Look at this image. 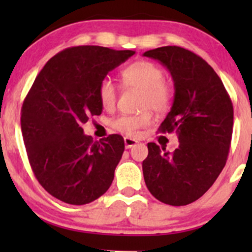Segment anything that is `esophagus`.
<instances>
[{"label": "esophagus", "mask_w": 252, "mask_h": 252, "mask_svg": "<svg viewBox=\"0 0 252 252\" xmlns=\"http://www.w3.org/2000/svg\"><path fill=\"white\" fill-rule=\"evenodd\" d=\"M124 144H126V149H130L137 144V141L134 140V138H131V137H124Z\"/></svg>", "instance_id": "34e87169"}]
</instances>
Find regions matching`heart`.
Returning <instances> with one entry per match:
<instances>
[{"mask_svg":"<svg viewBox=\"0 0 252 252\" xmlns=\"http://www.w3.org/2000/svg\"><path fill=\"white\" fill-rule=\"evenodd\" d=\"M163 78L162 68L148 60L132 63L121 72V82L124 88L142 91L140 108L150 109L156 114L166 112L173 100V90ZM98 97L104 109L114 108L117 100V89L111 79L104 78L99 83ZM150 122V114L143 111L138 115H121L111 121V126L122 134L135 136L138 130L149 126Z\"/></svg>","mask_w":252,"mask_h":252,"instance_id":"1","label":"heart"}]
</instances>
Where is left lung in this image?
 I'll use <instances>...</instances> for the list:
<instances>
[{
    "mask_svg": "<svg viewBox=\"0 0 252 252\" xmlns=\"http://www.w3.org/2000/svg\"><path fill=\"white\" fill-rule=\"evenodd\" d=\"M174 82V100L161 123V132H175L173 153L154 142L142 162L149 192L158 200L184 206L198 200L217 180L230 150L233 106L221 79L202 58L178 46L147 51Z\"/></svg>",
    "mask_w": 252,
    "mask_h": 252,
    "instance_id": "8db88e82",
    "label": "left lung"
}]
</instances>
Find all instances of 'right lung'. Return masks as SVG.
Listing matches in <instances>:
<instances>
[{
  "mask_svg": "<svg viewBox=\"0 0 252 252\" xmlns=\"http://www.w3.org/2000/svg\"><path fill=\"white\" fill-rule=\"evenodd\" d=\"M134 54L100 46L66 48L34 80L22 104V136L34 175L54 198L89 204L111 186L123 137L112 134L94 141L83 124L102 114L99 83Z\"/></svg>",
  "mask_w": 252,
  "mask_h": 252,
  "instance_id": "obj_1",
  "label": "right lung"
}]
</instances>
